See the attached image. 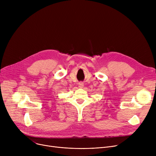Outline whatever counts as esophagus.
I'll return each mask as SVG.
<instances>
[{"instance_id": "1", "label": "esophagus", "mask_w": 156, "mask_h": 156, "mask_svg": "<svg viewBox=\"0 0 156 156\" xmlns=\"http://www.w3.org/2000/svg\"><path fill=\"white\" fill-rule=\"evenodd\" d=\"M78 87H79V88H83V87H84L83 83V82H80V83H78Z\"/></svg>"}]
</instances>
